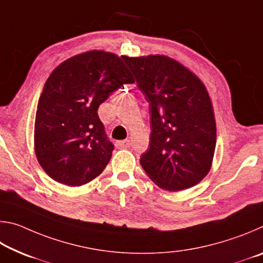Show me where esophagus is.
I'll return each instance as SVG.
<instances>
[{
	"instance_id": "esophagus-1",
	"label": "esophagus",
	"mask_w": 263,
	"mask_h": 263,
	"mask_svg": "<svg viewBox=\"0 0 263 263\" xmlns=\"http://www.w3.org/2000/svg\"><path fill=\"white\" fill-rule=\"evenodd\" d=\"M116 146H117L118 148H127V147H130V146H131V141L128 139L117 141V142H116Z\"/></svg>"
}]
</instances>
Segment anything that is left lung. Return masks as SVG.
<instances>
[{
  "mask_svg": "<svg viewBox=\"0 0 263 263\" xmlns=\"http://www.w3.org/2000/svg\"><path fill=\"white\" fill-rule=\"evenodd\" d=\"M149 105V148L140 164L160 188L180 191L208 175L216 148V121L205 86L166 55H123Z\"/></svg>",
  "mask_w": 263,
  "mask_h": 263,
  "instance_id": "8db88e82",
  "label": "left lung"
}]
</instances>
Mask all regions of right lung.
Here are the masks:
<instances>
[{"instance_id": "1", "label": "right lung", "mask_w": 263, "mask_h": 263, "mask_svg": "<svg viewBox=\"0 0 263 263\" xmlns=\"http://www.w3.org/2000/svg\"><path fill=\"white\" fill-rule=\"evenodd\" d=\"M133 82L122 58L104 51L81 53L53 70L34 122L35 157L48 176L79 186L104 171L114 145L97 110L111 92Z\"/></svg>"}]
</instances>
